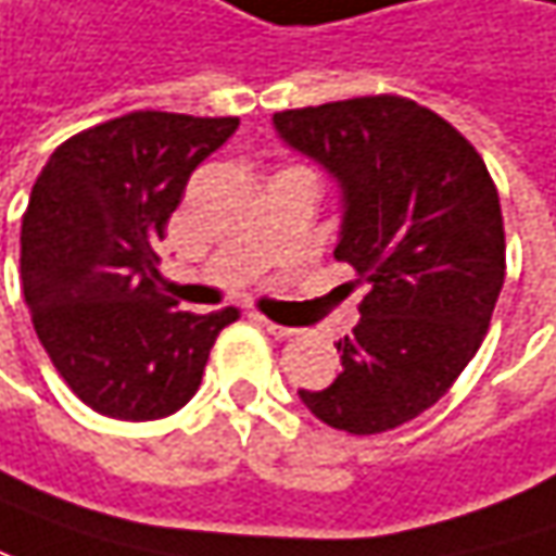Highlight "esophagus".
I'll use <instances>...</instances> for the list:
<instances>
[{
  "mask_svg": "<svg viewBox=\"0 0 556 556\" xmlns=\"http://www.w3.org/2000/svg\"><path fill=\"white\" fill-rule=\"evenodd\" d=\"M261 324L267 327V333H274V337H295L299 330L295 327H282L277 320H267V317H261Z\"/></svg>",
  "mask_w": 556,
  "mask_h": 556,
  "instance_id": "1",
  "label": "esophagus"
}]
</instances>
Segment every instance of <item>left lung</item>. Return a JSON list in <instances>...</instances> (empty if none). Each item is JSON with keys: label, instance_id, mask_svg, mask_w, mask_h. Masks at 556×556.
I'll use <instances>...</instances> for the list:
<instances>
[{"label": "left lung", "instance_id": "left-lung-1", "mask_svg": "<svg viewBox=\"0 0 556 556\" xmlns=\"http://www.w3.org/2000/svg\"><path fill=\"white\" fill-rule=\"evenodd\" d=\"M277 135L343 191L333 257L368 282L343 371L299 390L324 425L380 434L431 408L488 333L506 270L501 198L478 150L406 97L274 115Z\"/></svg>", "mask_w": 556, "mask_h": 556}]
</instances>
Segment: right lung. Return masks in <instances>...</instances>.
I'll return each mask as SVG.
<instances>
[{"mask_svg":"<svg viewBox=\"0 0 556 556\" xmlns=\"http://www.w3.org/2000/svg\"><path fill=\"white\" fill-rule=\"evenodd\" d=\"M239 118L138 113L55 148L21 219V286L55 371L93 412H179L236 308L191 314L163 295L156 245L191 173Z\"/></svg>","mask_w":556,"mask_h":556,"instance_id":"1","label":"right lung"}]
</instances>
